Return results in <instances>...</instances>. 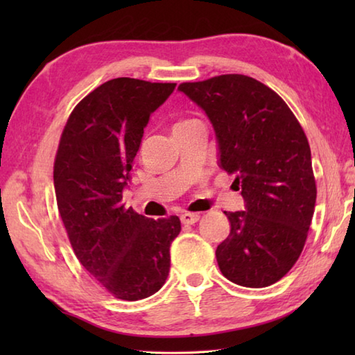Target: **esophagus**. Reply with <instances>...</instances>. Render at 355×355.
I'll use <instances>...</instances> for the list:
<instances>
[{"label": "esophagus", "mask_w": 355, "mask_h": 355, "mask_svg": "<svg viewBox=\"0 0 355 355\" xmlns=\"http://www.w3.org/2000/svg\"><path fill=\"white\" fill-rule=\"evenodd\" d=\"M180 218H182L183 224H195L200 220V214H183Z\"/></svg>", "instance_id": "obj_1"}]
</instances>
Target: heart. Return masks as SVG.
Returning <instances> with one entry per match:
<instances>
[{"mask_svg":"<svg viewBox=\"0 0 355 355\" xmlns=\"http://www.w3.org/2000/svg\"><path fill=\"white\" fill-rule=\"evenodd\" d=\"M186 122H187V120H186ZM186 122H178L175 126H178V125H183V123H186Z\"/></svg>","mask_w":355,"mask_h":355,"instance_id":"obj_1","label":"heart"}]
</instances>
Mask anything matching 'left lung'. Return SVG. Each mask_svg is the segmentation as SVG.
Returning <instances> with one entry per match:
<instances>
[{"mask_svg":"<svg viewBox=\"0 0 355 355\" xmlns=\"http://www.w3.org/2000/svg\"><path fill=\"white\" fill-rule=\"evenodd\" d=\"M214 126L218 164L235 173L245 210L224 212L230 233L216 247L221 273L261 288L299 259L315 205L306 135L281 97L244 74H223L178 87Z\"/></svg>","mask_w":355,"mask_h":355,"instance_id":"left-lung-1","label":"left lung"}]
</instances>
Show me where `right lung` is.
Returning <instances> with one entry per match:
<instances>
[{
    "label": "right lung",
    "mask_w": 355,
    "mask_h": 355,
    "mask_svg": "<svg viewBox=\"0 0 355 355\" xmlns=\"http://www.w3.org/2000/svg\"><path fill=\"white\" fill-rule=\"evenodd\" d=\"M175 85L131 78L105 82L76 105L59 141L53 180L74 254L122 300L162 288L171 243L182 230L178 216L155 221L122 202L149 116Z\"/></svg>",
    "instance_id": "1"
}]
</instances>
